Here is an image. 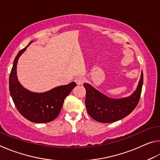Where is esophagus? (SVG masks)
Listing matches in <instances>:
<instances>
[{"label":"esophagus","instance_id":"34e87169","mask_svg":"<svg viewBox=\"0 0 160 160\" xmlns=\"http://www.w3.org/2000/svg\"><path fill=\"white\" fill-rule=\"evenodd\" d=\"M75 81L77 83V85H82L84 82H85V78L82 77H78L75 78Z\"/></svg>","mask_w":160,"mask_h":160}]
</instances>
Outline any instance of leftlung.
<instances>
[{"instance_id": "1", "label": "left lung", "mask_w": 160, "mask_h": 160, "mask_svg": "<svg viewBox=\"0 0 160 160\" xmlns=\"http://www.w3.org/2000/svg\"><path fill=\"white\" fill-rule=\"evenodd\" d=\"M143 82L142 72L138 88L131 96L121 99H112L104 95L88 83L85 106L88 114L100 123H111L122 119L130 114L138 104Z\"/></svg>"}]
</instances>
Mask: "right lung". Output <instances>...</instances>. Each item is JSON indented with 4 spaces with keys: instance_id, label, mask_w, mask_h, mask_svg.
I'll use <instances>...</instances> for the list:
<instances>
[{
    "instance_id": "right-lung-1",
    "label": "right lung",
    "mask_w": 160,
    "mask_h": 160,
    "mask_svg": "<svg viewBox=\"0 0 160 160\" xmlns=\"http://www.w3.org/2000/svg\"><path fill=\"white\" fill-rule=\"evenodd\" d=\"M28 47L19 51L13 62L9 78L10 93L22 116L34 123H48L58 116L64 99L76 86V83L73 82L58 86L43 93L32 92L23 88L17 77V64L20 56Z\"/></svg>"
}]
</instances>
